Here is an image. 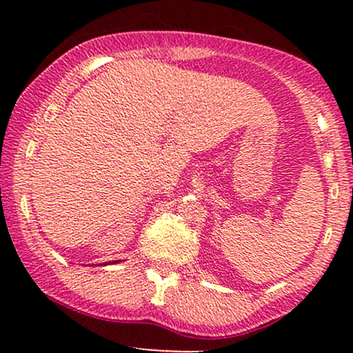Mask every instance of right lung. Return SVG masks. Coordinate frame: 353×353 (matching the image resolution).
<instances>
[{
  "label": "right lung",
  "instance_id": "right-lung-1",
  "mask_svg": "<svg viewBox=\"0 0 353 353\" xmlns=\"http://www.w3.org/2000/svg\"><path fill=\"white\" fill-rule=\"evenodd\" d=\"M117 262H120V260H115V262H112V263H117ZM110 263V262H109ZM101 265H103V263H101ZM104 265H108V263H104Z\"/></svg>",
  "mask_w": 353,
  "mask_h": 353
}]
</instances>
